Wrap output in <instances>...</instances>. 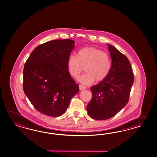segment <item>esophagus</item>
<instances>
[{"mask_svg": "<svg viewBox=\"0 0 157 157\" xmlns=\"http://www.w3.org/2000/svg\"><path fill=\"white\" fill-rule=\"evenodd\" d=\"M79 88L80 90H84L86 89V87L84 86V85H79Z\"/></svg>", "mask_w": 157, "mask_h": 157, "instance_id": "34e87169", "label": "esophagus"}]
</instances>
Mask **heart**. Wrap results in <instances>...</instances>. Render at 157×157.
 <instances>
[{"instance_id": "1", "label": "heart", "mask_w": 157, "mask_h": 157, "mask_svg": "<svg viewBox=\"0 0 157 157\" xmlns=\"http://www.w3.org/2000/svg\"><path fill=\"white\" fill-rule=\"evenodd\" d=\"M85 67L87 73L81 76L78 80L81 84L89 85L95 80L101 81L109 75L111 61L106 52L94 48H82L77 52V56L71 55L67 60V68L69 75L77 79Z\"/></svg>"}]
</instances>
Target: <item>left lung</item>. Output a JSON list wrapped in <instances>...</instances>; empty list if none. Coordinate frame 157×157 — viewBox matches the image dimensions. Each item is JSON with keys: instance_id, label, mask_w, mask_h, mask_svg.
Segmentation results:
<instances>
[{"instance_id": "1", "label": "left lung", "mask_w": 157, "mask_h": 157, "mask_svg": "<svg viewBox=\"0 0 157 157\" xmlns=\"http://www.w3.org/2000/svg\"><path fill=\"white\" fill-rule=\"evenodd\" d=\"M112 59L109 75L90 88L91 101L86 107L93 119L103 121L114 117L127 104L134 75L130 62L124 54L107 44Z\"/></svg>"}]
</instances>
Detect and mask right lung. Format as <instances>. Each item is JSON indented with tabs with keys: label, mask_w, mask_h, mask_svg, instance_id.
<instances>
[{
	"label": "right lung",
	"mask_w": 157,
	"mask_h": 157,
	"mask_svg": "<svg viewBox=\"0 0 157 157\" xmlns=\"http://www.w3.org/2000/svg\"><path fill=\"white\" fill-rule=\"evenodd\" d=\"M75 41L57 40L37 46L23 71V89L34 108L50 117L62 115L79 91L69 75L67 60Z\"/></svg>",
	"instance_id": "obj_1"
}]
</instances>
